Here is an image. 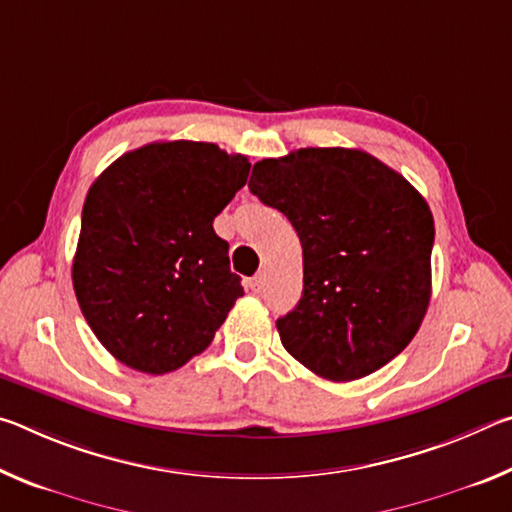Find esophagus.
Here are the masks:
<instances>
[{
	"label": "esophagus",
	"mask_w": 512,
	"mask_h": 512,
	"mask_svg": "<svg viewBox=\"0 0 512 512\" xmlns=\"http://www.w3.org/2000/svg\"><path fill=\"white\" fill-rule=\"evenodd\" d=\"M250 289H253V291L264 289V273H259V275L253 277V280H250Z\"/></svg>",
	"instance_id": "1"
}]
</instances>
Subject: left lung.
<instances>
[{
  "label": "left lung",
  "instance_id": "1",
  "mask_svg": "<svg viewBox=\"0 0 512 512\" xmlns=\"http://www.w3.org/2000/svg\"><path fill=\"white\" fill-rule=\"evenodd\" d=\"M248 189L302 244V298L277 318L284 350L329 381L370 375L422 325L433 216L409 180L359 149H300L257 162Z\"/></svg>",
  "mask_w": 512,
  "mask_h": 512
}]
</instances>
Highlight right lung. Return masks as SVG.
<instances>
[{"mask_svg": "<svg viewBox=\"0 0 512 512\" xmlns=\"http://www.w3.org/2000/svg\"><path fill=\"white\" fill-rule=\"evenodd\" d=\"M248 171L246 155L176 140L121 155L92 183L72 282L92 332L124 366H185L244 296L212 223Z\"/></svg>", "mask_w": 512, "mask_h": 512, "instance_id": "right-lung-1", "label": "right lung"}]
</instances>
